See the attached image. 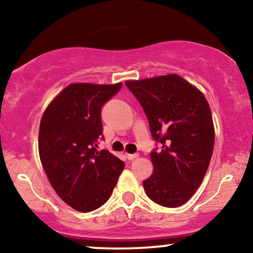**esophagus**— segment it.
<instances>
[{
	"label": "esophagus",
	"instance_id": "34e87169",
	"mask_svg": "<svg viewBox=\"0 0 253 253\" xmlns=\"http://www.w3.org/2000/svg\"><path fill=\"white\" fill-rule=\"evenodd\" d=\"M126 158L128 159V161H133V159L138 158V155H136V153H134V155H129V153H126Z\"/></svg>",
	"mask_w": 253,
	"mask_h": 253
}]
</instances>
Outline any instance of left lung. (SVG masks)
Segmentation results:
<instances>
[{"label": "left lung", "instance_id": "obj_1", "mask_svg": "<svg viewBox=\"0 0 253 253\" xmlns=\"http://www.w3.org/2000/svg\"><path fill=\"white\" fill-rule=\"evenodd\" d=\"M143 106L151 134L162 150L151 153L153 172L146 195L163 207H179L195 194L214 149L211 112L205 95L179 75L126 81Z\"/></svg>", "mask_w": 253, "mask_h": 253}]
</instances>
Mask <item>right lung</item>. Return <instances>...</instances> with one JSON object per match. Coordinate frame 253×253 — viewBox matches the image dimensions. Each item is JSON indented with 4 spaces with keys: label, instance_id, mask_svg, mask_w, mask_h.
I'll return each mask as SVG.
<instances>
[{
    "label": "right lung",
    "instance_id": "add662e5",
    "mask_svg": "<svg viewBox=\"0 0 253 253\" xmlns=\"http://www.w3.org/2000/svg\"><path fill=\"white\" fill-rule=\"evenodd\" d=\"M123 83H72L43 112L39 156L57 195L82 213L97 210L112 195L125 163L108 150L97 151L101 109Z\"/></svg>",
    "mask_w": 253,
    "mask_h": 253
}]
</instances>
